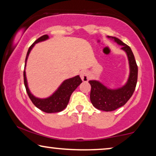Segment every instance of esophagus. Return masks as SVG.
<instances>
[{
    "label": "esophagus",
    "mask_w": 156,
    "mask_h": 156,
    "mask_svg": "<svg viewBox=\"0 0 156 156\" xmlns=\"http://www.w3.org/2000/svg\"><path fill=\"white\" fill-rule=\"evenodd\" d=\"M80 76L83 82H88L89 79H90V74H89V72L86 71V70H84V71L81 72Z\"/></svg>",
    "instance_id": "obj_1"
}]
</instances>
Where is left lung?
Masks as SVG:
<instances>
[{
	"instance_id": "1",
	"label": "left lung",
	"mask_w": 156,
	"mask_h": 156,
	"mask_svg": "<svg viewBox=\"0 0 156 156\" xmlns=\"http://www.w3.org/2000/svg\"><path fill=\"white\" fill-rule=\"evenodd\" d=\"M108 38L121 46L127 55L129 65V76L126 84L117 89H110L98 80H90V100L96 108L104 112H112L121 107L129 101L135 91L138 79V66L131 49L117 37Z\"/></svg>"
}]
</instances>
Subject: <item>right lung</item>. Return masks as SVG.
Wrapping results in <instances>:
<instances>
[{
	"instance_id": "right-lung-1",
	"label": "right lung",
	"mask_w": 156,
	"mask_h": 156,
	"mask_svg": "<svg viewBox=\"0 0 156 156\" xmlns=\"http://www.w3.org/2000/svg\"><path fill=\"white\" fill-rule=\"evenodd\" d=\"M48 39L49 36L48 35H44L40 38H38L30 47L28 51L27 52L26 58H25V69L24 72H23V76H24V84L27 93L34 105L39 108V109L42 111V112L50 114V113L60 112L67 107L72 92L77 88V87L82 82V81L79 75L65 80L52 95L47 98H43V99L36 97L30 92L28 87V84H27L26 72H25V67H26L27 58H28L30 52L32 49L33 48V47L35 45V44L40 42L45 41V40Z\"/></svg>"
}]
</instances>
